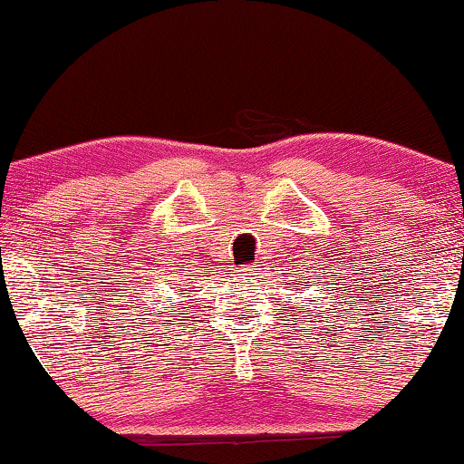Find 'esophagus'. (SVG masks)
Listing matches in <instances>:
<instances>
[{"instance_id":"esophagus-1","label":"esophagus","mask_w":464,"mask_h":464,"mask_svg":"<svg viewBox=\"0 0 464 464\" xmlns=\"http://www.w3.org/2000/svg\"><path fill=\"white\" fill-rule=\"evenodd\" d=\"M262 270V264H251V266H245V268H240V275H256V272Z\"/></svg>"}]
</instances>
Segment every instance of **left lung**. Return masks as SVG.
Instances as JSON below:
<instances>
[{"label":"left lung","mask_w":464,"mask_h":464,"mask_svg":"<svg viewBox=\"0 0 464 464\" xmlns=\"http://www.w3.org/2000/svg\"><path fill=\"white\" fill-rule=\"evenodd\" d=\"M323 314H325V313H323Z\"/></svg>","instance_id":"8db88e82"}]
</instances>
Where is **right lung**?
<instances>
[{
  "label": "right lung",
  "mask_w": 464,
  "mask_h": 464,
  "mask_svg": "<svg viewBox=\"0 0 464 464\" xmlns=\"http://www.w3.org/2000/svg\"><path fill=\"white\" fill-rule=\"evenodd\" d=\"M173 275H175V272H173ZM170 313H173V310H170ZM158 314H160V310H158Z\"/></svg>",
  "instance_id": "right-lung-1"
}]
</instances>
